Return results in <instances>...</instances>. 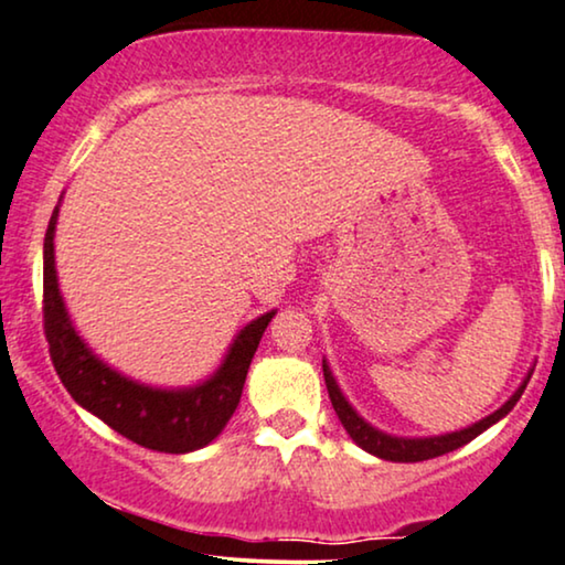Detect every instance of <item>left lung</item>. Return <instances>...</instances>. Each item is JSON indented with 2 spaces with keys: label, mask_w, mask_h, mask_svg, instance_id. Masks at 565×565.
<instances>
[{
  "label": "left lung",
  "mask_w": 565,
  "mask_h": 565,
  "mask_svg": "<svg viewBox=\"0 0 565 565\" xmlns=\"http://www.w3.org/2000/svg\"><path fill=\"white\" fill-rule=\"evenodd\" d=\"M321 369H324V381H327V392H329V399H332V407L337 417H340L342 428L348 430L350 438L361 446L363 451L373 454V457L379 459H390V461H423V459H434V457H441V454H449L454 449H459V446L470 444L472 438H478L482 430H488L493 423L501 420V417H507L514 405L522 397V392L526 390V381H530L532 373H526V379L522 381V386L511 394L509 402H503L501 407L495 409L493 415L482 417L480 423H472V426L461 428V430H454V434H444V436H430V438H399V436H390L384 434V430L373 428L371 423H365L361 415L355 413L353 405L345 399V394L340 392V386H337V381L332 376V371H329L327 361H321Z\"/></svg>",
  "instance_id": "left-lung-1"
}]
</instances>
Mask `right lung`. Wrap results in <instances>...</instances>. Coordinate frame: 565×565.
Wrapping results in <instances>:
<instances>
[{"label": "right lung", "instance_id": "right-lung-1", "mask_svg": "<svg viewBox=\"0 0 565 565\" xmlns=\"http://www.w3.org/2000/svg\"><path fill=\"white\" fill-rule=\"evenodd\" d=\"M58 204L51 212L43 238V332L64 390L77 405L145 449L186 454L215 441L236 413L252 358L262 334L277 311L262 313L246 324L207 381L186 390H158L131 381L106 365L72 327L67 306L58 292L54 265V233Z\"/></svg>", "mask_w": 565, "mask_h": 565}]
</instances>
